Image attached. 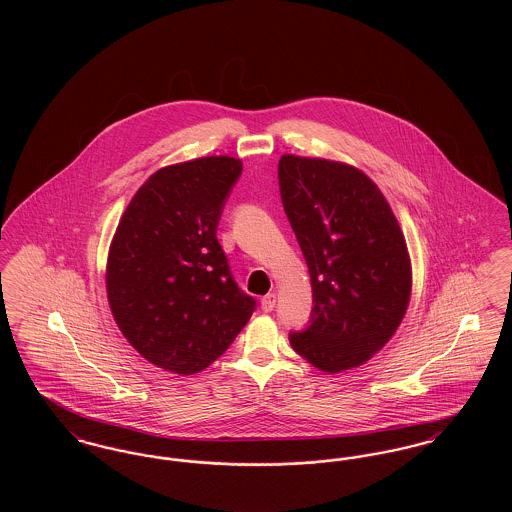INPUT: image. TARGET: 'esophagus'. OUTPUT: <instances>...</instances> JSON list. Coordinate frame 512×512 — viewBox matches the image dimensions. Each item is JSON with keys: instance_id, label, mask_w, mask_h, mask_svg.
<instances>
[{"instance_id": "obj_1", "label": "esophagus", "mask_w": 512, "mask_h": 512, "mask_svg": "<svg viewBox=\"0 0 512 512\" xmlns=\"http://www.w3.org/2000/svg\"><path fill=\"white\" fill-rule=\"evenodd\" d=\"M274 307H276V295H274V293H268V295L263 297V301H261V309H263L265 313H272Z\"/></svg>"}]
</instances>
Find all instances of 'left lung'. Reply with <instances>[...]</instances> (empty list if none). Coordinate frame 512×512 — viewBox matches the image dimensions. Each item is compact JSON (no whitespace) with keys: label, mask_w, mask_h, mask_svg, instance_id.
<instances>
[{"label":"left lung","mask_w":512,"mask_h":512,"mask_svg":"<svg viewBox=\"0 0 512 512\" xmlns=\"http://www.w3.org/2000/svg\"><path fill=\"white\" fill-rule=\"evenodd\" d=\"M286 217L311 274L313 311L293 351L322 372L363 365L407 313L411 259L390 203L365 172L328 159L282 155Z\"/></svg>","instance_id":"8db88e82"}]
</instances>
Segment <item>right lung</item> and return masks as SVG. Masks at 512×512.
<instances>
[{
  "label": "right lung",
  "instance_id": "add662e5",
  "mask_svg": "<svg viewBox=\"0 0 512 512\" xmlns=\"http://www.w3.org/2000/svg\"><path fill=\"white\" fill-rule=\"evenodd\" d=\"M242 174L228 155L151 174L128 203L107 257V299L124 338L149 363L195 374L217 361L255 311L217 240Z\"/></svg>",
  "mask_w": 512,
  "mask_h": 512
}]
</instances>
